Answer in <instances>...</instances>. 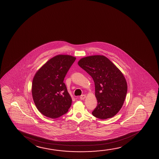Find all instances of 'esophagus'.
<instances>
[{
    "label": "esophagus",
    "instance_id": "34e87169",
    "mask_svg": "<svg viewBox=\"0 0 159 159\" xmlns=\"http://www.w3.org/2000/svg\"><path fill=\"white\" fill-rule=\"evenodd\" d=\"M86 95L83 94V95L80 96V99H81V100H83V99H84L86 98Z\"/></svg>",
    "mask_w": 159,
    "mask_h": 159
}]
</instances>
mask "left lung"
I'll list each match as a JSON object with an SVG mask.
<instances>
[{
  "label": "left lung",
  "instance_id": "left-lung-1",
  "mask_svg": "<svg viewBox=\"0 0 159 159\" xmlns=\"http://www.w3.org/2000/svg\"><path fill=\"white\" fill-rule=\"evenodd\" d=\"M78 64L94 82L98 104L92 111L93 116L101 119L116 116L123 105L128 90L123 74L104 56L85 57Z\"/></svg>",
  "mask_w": 159,
  "mask_h": 159
}]
</instances>
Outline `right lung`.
<instances>
[{"mask_svg":"<svg viewBox=\"0 0 159 159\" xmlns=\"http://www.w3.org/2000/svg\"><path fill=\"white\" fill-rule=\"evenodd\" d=\"M76 57L67 55L56 56L46 62L34 77L32 96L36 107L43 116L55 119L66 113L72 98L63 83Z\"/></svg>","mask_w":159,"mask_h":159,"instance_id":"add662e5","label":"right lung"}]
</instances>
